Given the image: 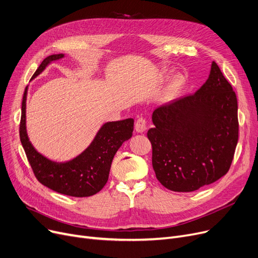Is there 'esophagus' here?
Returning <instances> with one entry per match:
<instances>
[{"label": "esophagus", "instance_id": "1", "mask_svg": "<svg viewBox=\"0 0 258 258\" xmlns=\"http://www.w3.org/2000/svg\"><path fill=\"white\" fill-rule=\"evenodd\" d=\"M147 129V120L144 117H139L136 121V130L139 133H143L145 132V130Z\"/></svg>", "mask_w": 258, "mask_h": 258}]
</instances>
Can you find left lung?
I'll list each match as a JSON object with an SVG mask.
<instances>
[{"instance_id":"1","label":"left lung","mask_w":258,"mask_h":258,"mask_svg":"<svg viewBox=\"0 0 258 258\" xmlns=\"http://www.w3.org/2000/svg\"><path fill=\"white\" fill-rule=\"evenodd\" d=\"M152 121L147 137L164 187L192 192L227 174L238 141L237 99L215 62L198 91L158 107Z\"/></svg>"}]
</instances>
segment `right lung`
Here are the masks:
<instances>
[{
	"instance_id": "right-lung-1",
	"label": "right lung",
	"mask_w": 258,
	"mask_h": 258,
	"mask_svg": "<svg viewBox=\"0 0 258 258\" xmlns=\"http://www.w3.org/2000/svg\"><path fill=\"white\" fill-rule=\"evenodd\" d=\"M62 57L63 53L47 56L32 79L39 76L52 60ZM26 95L27 87L22 102L20 139L36 179L49 189L75 198H87L100 192L108 180L116 151L122 143L132 137L134 119L106 122L82 154L66 163H55L40 154L29 142L26 132Z\"/></svg>"
}]
</instances>
